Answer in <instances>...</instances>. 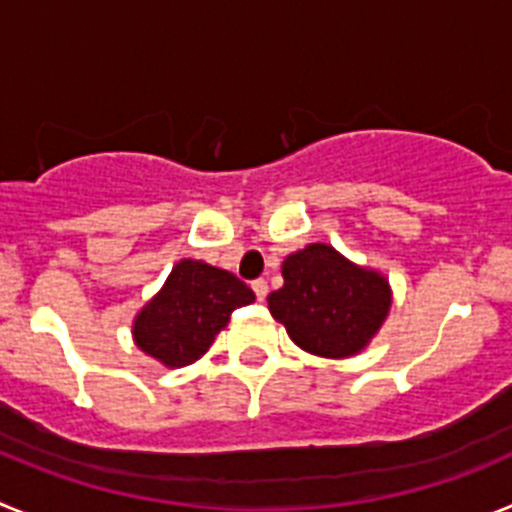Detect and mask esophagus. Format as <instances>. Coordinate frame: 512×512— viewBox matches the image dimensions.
Instances as JSON below:
<instances>
[{
  "instance_id": "obj_1",
  "label": "esophagus",
  "mask_w": 512,
  "mask_h": 512,
  "mask_svg": "<svg viewBox=\"0 0 512 512\" xmlns=\"http://www.w3.org/2000/svg\"><path fill=\"white\" fill-rule=\"evenodd\" d=\"M251 287H253V295H256L261 302H264L266 295H269V284H266L264 279H256V282H253Z\"/></svg>"
}]
</instances>
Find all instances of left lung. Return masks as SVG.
<instances>
[{"label": "left lung", "instance_id": "1", "mask_svg": "<svg viewBox=\"0 0 512 512\" xmlns=\"http://www.w3.org/2000/svg\"><path fill=\"white\" fill-rule=\"evenodd\" d=\"M284 287L266 297L289 338L323 359L361 354L392 307L390 279L348 261L328 243H310L282 264Z\"/></svg>", "mask_w": 512, "mask_h": 512}]
</instances>
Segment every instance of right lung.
<instances>
[{"instance_id":"obj_1","label":"right lung","mask_w":512,"mask_h":512,"mask_svg":"<svg viewBox=\"0 0 512 512\" xmlns=\"http://www.w3.org/2000/svg\"><path fill=\"white\" fill-rule=\"evenodd\" d=\"M253 300L251 287L230 271L182 259L164 287L135 315L133 341L169 369L189 366L207 354L217 333L228 325L230 312Z\"/></svg>"}]
</instances>
